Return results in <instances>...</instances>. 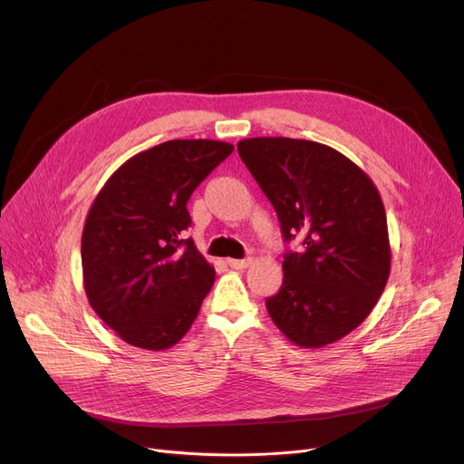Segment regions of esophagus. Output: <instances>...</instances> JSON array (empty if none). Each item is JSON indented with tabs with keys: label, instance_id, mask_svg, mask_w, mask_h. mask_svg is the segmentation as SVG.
I'll list each match as a JSON object with an SVG mask.
<instances>
[{
	"label": "esophagus",
	"instance_id": "1",
	"mask_svg": "<svg viewBox=\"0 0 464 464\" xmlns=\"http://www.w3.org/2000/svg\"><path fill=\"white\" fill-rule=\"evenodd\" d=\"M227 265L231 266V269H235V271H245V269H248V266L252 265V257H246V259H227Z\"/></svg>",
	"mask_w": 464,
	"mask_h": 464
}]
</instances>
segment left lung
Masks as SVG:
<instances>
[{
	"label": "left lung",
	"mask_w": 464,
	"mask_h": 464,
	"mask_svg": "<svg viewBox=\"0 0 464 464\" xmlns=\"http://www.w3.org/2000/svg\"><path fill=\"white\" fill-rule=\"evenodd\" d=\"M240 160L276 210L284 240V282L269 297L275 325L301 348H324L350 334L376 306L392 271L387 218L372 179L327 144L252 137Z\"/></svg>",
	"instance_id": "obj_1"
}]
</instances>
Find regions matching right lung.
I'll return each mask as SVG.
<instances>
[{
	"label": "right lung",
	"mask_w": 464,
	"mask_h": 464,
	"mask_svg": "<svg viewBox=\"0 0 464 464\" xmlns=\"http://www.w3.org/2000/svg\"><path fill=\"white\" fill-rule=\"evenodd\" d=\"M233 150L212 139L167 140L121 163L95 195L81 240L82 284L124 343L169 350L198 318L216 271L182 238L186 205Z\"/></svg>",
	"instance_id": "add662e5"
}]
</instances>
